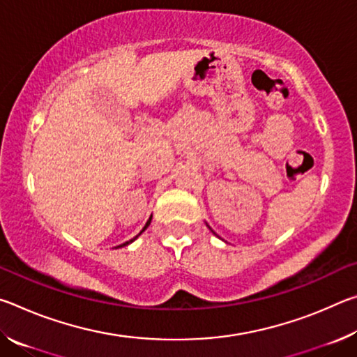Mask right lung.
Masks as SVG:
<instances>
[{
  "mask_svg": "<svg viewBox=\"0 0 357 357\" xmlns=\"http://www.w3.org/2000/svg\"><path fill=\"white\" fill-rule=\"evenodd\" d=\"M151 219H153V215H151V217H149V220H148V222H146V225H144V227H143V229H142V231H140V233H138V234H137V236H135V238H134V239H130V241H128V243H124V244H121V245H118V247H124V245H129V244H130V243H134V241H135V239H137V238H138V236H140V234H142V233H143V231H144V229H146V228H148V227H149V223H151Z\"/></svg>",
  "mask_w": 357,
  "mask_h": 357,
  "instance_id": "1",
  "label": "right lung"
}]
</instances>
